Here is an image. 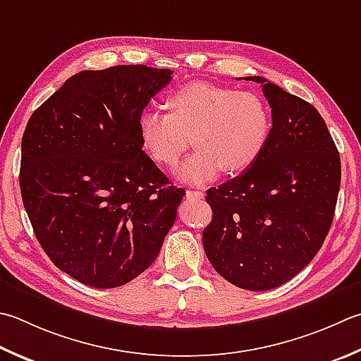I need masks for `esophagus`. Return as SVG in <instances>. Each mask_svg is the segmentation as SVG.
Returning <instances> with one entry per match:
<instances>
[{
	"label": "esophagus",
	"instance_id": "1",
	"mask_svg": "<svg viewBox=\"0 0 361 361\" xmlns=\"http://www.w3.org/2000/svg\"><path fill=\"white\" fill-rule=\"evenodd\" d=\"M203 192L202 190H186V197L189 200H200L203 199Z\"/></svg>",
	"mask_w": 361,
	"mask_h": 361
}]
</instances>
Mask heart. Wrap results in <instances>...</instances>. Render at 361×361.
<instances>
[{
	"instance_id": "b5f03b06",
	"label": "heart",
	"mask_w": 361,
	"mask_h": 361,
	"mask_svg": "<svg viewBox=\"0 0 361 361\" xmlns=\"http://www.w3.org/2000/svg\"><path fill=\"white\" fill-rule=\"evenodd\" d=\"M167 108L171 114L154 106L140 111L139 137L153 161L173 166L190 136L195 150L176 172L189 185L214 180L222 171L245 172L263 154L271 136V109L253 92L189 82L169 95Z\"/></svg>"
}]
</instances>
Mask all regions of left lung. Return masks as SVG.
<instances>
[{
    "instance_id": "8db88e82",
    "label": "left lung",
    "mask_w": 361,
    "mask_h": 361,
    "mask_svg": "<svg viewBox=\"0 0 361 361\" xmlns=\"http://www.w3.org/2000/svg\"><path fill=\"white\" fill-rule=\"evenodd\" d=\"M272 130L250 169L207 190L213 221L204 253L231 285L267 291L298 275L330 230L341 183V161L319 112L261 76Z\"/></svg>"
}]
</instances>
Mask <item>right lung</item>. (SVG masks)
Listing matches in <instances>:
<instances>
[{
  "label": "right lung",
  "mask_w": 361,
  "mask_h": 361,
  "mask_svg": "<svg viewBox=\"0 0 361 361\" xmlns=\"http://www.w3.org/2000/svg\"><path fill=\"white\" fill-rule=\"evenodd\" d=\"M172 70H82L32 112L21 139L20 189L39 244L92 288L142 274L172 228L185 190L147 157L137 118Z\"/></svg>",
  "instance_id": "add662e5"
}]
</instances>
